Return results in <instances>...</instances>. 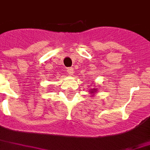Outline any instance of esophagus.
<instances>
[{
  "mask_svg": "<svg viewBox=\"0 0 150 150\" xmlns=\"http://www.w3.org/2000/svg\"><path fill=\"white\" fill-rule=\"evenodd\" d=\"M67 72H68V74L69 75H72L73 73H74V69L73 68H68L67 69Z\"/></svg>",
  "mask_w": 150,
  "mask_h": 150,
  "instance_id": "esophagus-1",
  "label": "esophagus"
}]
</instances>
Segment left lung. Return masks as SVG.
Returning a JSON list of instances; mask_svg holds the SVG:
<instances>
[{
    "mask_svg": "<svg viewBox=\"0 0 150 150\" xmlns=\"http://www.w3.org/2000/svg\"><path fill=\"white\" fill-rule=\"evenodd\" d=\"M95 91H96V90H93V91H92V92H95Z\"/></svg>",
    "mask_w": 150,
    "mask_h": 150,
    "instance_id": "obj_1",
    "label": "left lung"
}]
</instances>
